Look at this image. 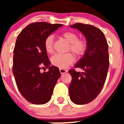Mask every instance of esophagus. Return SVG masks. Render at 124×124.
Masks as SVG:
<instances>
[{"mask_svg": "<svg viewBox=\"0 0 124 124\" xmlns=\"http://www.w3.org/2000/svg\"><path fill=\"white\" fill-rule=\"evenodd\" d=\"M60 71L61 73V74H64V73H66L68 71V70H66V69H63V68H60Z\"/></svg>", "mask_w": 124, "mask_h": 124, "instance_id": "esophagus-1", "label": "esophagus"}]
</instances>
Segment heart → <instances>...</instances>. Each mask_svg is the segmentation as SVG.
<instances>
[{"label": "heart", "instance_id": "1", "mask_svg": "<svg viewBox=\"0 0 124 124\" xmlns=\"http://www.w3.org/2000/svg\"><path fill=\"white\" fill-rule=\"evenodd\" d=\"M63 37L70 43L69 49L74 52L78 56L84 54L87 49V42L84 40L78 39V36L73 31H66L62 35ZM54 37L52 35L48 36L44 42V47L46 52L51 53L53 50ZM74 56L71 53L64 54H55L51 58V63L53 65L60 68H66L74 61Z\"/></svg>", "mask_w": 124, "mask_h": 124}]
</instances>
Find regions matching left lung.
<instances>
[{
  "instance_id": "8db88e82",
  "label": "left lung",
  "mask_w": 124,
  "mask_h": 124,
  "mask_svg": "<svg viewBox=\"0 0 124 124\" xmlns=\"http://www.w3.org/2000/svg\"><path fill=\"white\" fill-rule=\"evenodd\" d=\"M70 27L83 34L87 49L74 65L75 68L82 69L83 72L69 71L72 76L69 94L74 104H85L98 96L106 81L109 66L108 45L102 31L93 25L77 23Z\"/></svg>"
}]
</instances>
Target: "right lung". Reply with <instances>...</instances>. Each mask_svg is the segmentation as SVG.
Returning a JSON list of instances; mask_svg holds the SVG:
<instances>
[{
  "mask_svg": "<svg viewBox=\"0 0 124 124\" xmlns=\"http://www.w3.org/2000/svg\"><path fill=\"white\" fill-rule=\"evenodd\" d=\"M62 26L45 22L33 23L20 33L16 40L13 74L20 93L34 104H44L51 99L61 76L58 68L50 66L44 42L48 36ZM43 65L49 68L48 72H40Z\"/></svg>",
  "mask_w": 124,
  "mask_h": 124,
  "instance_id": "obj_1",
  "label": "right lung"
}]
</instances>
